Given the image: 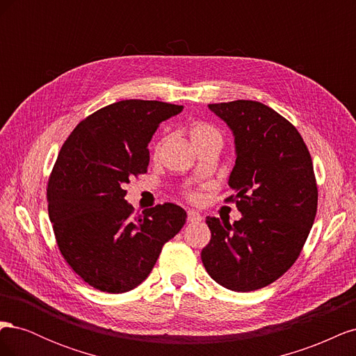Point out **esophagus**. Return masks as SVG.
Segmentation results:
<instances>
[{
	"label": "esophagus",
	"mask_w": 356,
	"mask_h": 356,
	"mask_svg": "<svg viewBox=\"0 0 356 356\" xmlns=\"http://www.w3.org/2000/svg\"><path fill=\"white\" fill-rule=\"evenodd\" d=\"M187 220H188V222H200L203 220V217H202V213H199L196 211H188Z\"/></svg>",
	"instance_id": "1"
}]
</instances>
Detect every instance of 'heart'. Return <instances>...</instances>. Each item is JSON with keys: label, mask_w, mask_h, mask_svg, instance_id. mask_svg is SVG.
Returning <instances> with one entry per match:
<instances>
[{"label": "heart", "mask_w": 356, "mask_h": 356, "mask_svg": "<svg viewBox=\"0 0 356 356\" xmlns=\"http://www.w3.org/2000/svg\"><path fill=\"white\" fill-rule=\"evenodd\" d=\"M188 135H190L191 144L195 145V147L202 145V144H207V143H211V141H218V143L222 144V136H221L218 129H215L213 126H211L208 123H196V124H193L190 127ZM159 148H160V145H156V148H154V156L156 157L159 154ZM191 197L196 199V196H191Z\"/></svg>", "instance_id": "heart-1"}]
</instances>
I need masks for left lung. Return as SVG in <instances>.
<instances>
[{
	"instance_id": "left-lung-1",
	"label": "left lung",
	"mask_w": 356,
	"mask_h": 356,
	"mask_svg": "<svg viewBox=\"0 0 356 356\" xmlns=\"http://www.w3.org/2000/svg\"><path fill=\"white\" fill-rule=\"evenodd\" d=\"M208 106L234 136V195L225 200L242 218L207 217L202 263L215 282L250 293L281 277L303 250L318 208L314 163L297 129L270 106L245 99Z\"/></svg>"
}]
</instances>
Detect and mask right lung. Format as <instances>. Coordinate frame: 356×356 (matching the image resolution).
Listing matches in <instances>:
<instances>
[{
	"label": "right lung",
	"mask_w": 356,
	"mask_h": 356,
	"mask_svg": "<svg viewBox=\"0 0 356 356\" xmlns=\"http://www.w3.org/2000/svg\"><path fill=\"white\" fill-rule=\"evenodd\" d=\"M184 106L126 99L86 117L63 143L49 178V217L59 251L84 282L110 294L144 282L187 212L163 203L132 217L129 178L145 174L148 143Z\"/></svg>",
	"instance_id": "right-lung-1"
}]
</instances>
